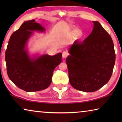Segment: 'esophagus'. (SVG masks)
<instances>
[{"label": "esophagus", "mask_w": 122, "mask_h": 122, "mask_svg": "<svg viewBox=\"0 0 122 122\" xmlns=\"http://www.w3.org/2000/svg\"><path fill=\"white\" fill-rule=\"evenodd\" d=\"M69 54L67 51H63L62 53V57L63 58H66L68 56Z\"/></svg>", "instance_id": "34e87169"}]
</instances>
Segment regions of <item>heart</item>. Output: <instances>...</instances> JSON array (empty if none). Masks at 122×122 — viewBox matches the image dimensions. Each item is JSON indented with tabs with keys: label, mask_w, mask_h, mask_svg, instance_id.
I'll return each instance as SVG.
<instances>
[{
	"label": "heart",
	"mask_w": 122,
	"mask_h": 122,
	"mask_svg": "<svg viewBox=\"0 0 122 122\" xmlns=\"http://www.w3.org/2000/svg\"><path fill=\"white\" fill-rule=\"evenodd\" d=\"M80 33L79 31L78 30H72L71 32H68V33L67 34V36L69 38L71 39H74L76 38V36H78V34Z\"/></svg>",
	"instance_id": "heart-1"
}]
</instances>
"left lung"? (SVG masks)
Segmentation results:
<instances>
[{"instance_id":"left-lung-1","label":"left lung","mask_w":122,"mask_h":122,"mask_svg":"<svg viewBox=\"0 0 122 122\" xmlns=\"http://www.w3.org/2000/svg\"><path fill=\"white\" fill-rule=\"evenodd\" d=\"M92 22L91 34L83 42L76 41L71 45L66 60L70 83L84 92H95L108 83L115 63L110 36L100 22Z\"/></svg>"}]
</instances>
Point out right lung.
I'll list each match as a JSON object with an SVG mask.
<instances>
[{"label": "right lung", "mask_w": 122, "mask_h": 122, "mask_svg": "<svg viewBox=\"0 0 122 122\" xmlns=\"http://www.w3.org/2000/svg\"><path fill=\"white\" fill-rule=\"evenodd\" d=\"M34 30L43 32L45 29L34 19L25 21L11 35L5 52L9 78L18 88L27 92L48 88L54 70L62 62V53L30 57L26 45Z\"/></svg>", "instance_id": "1"}]
</instances>
